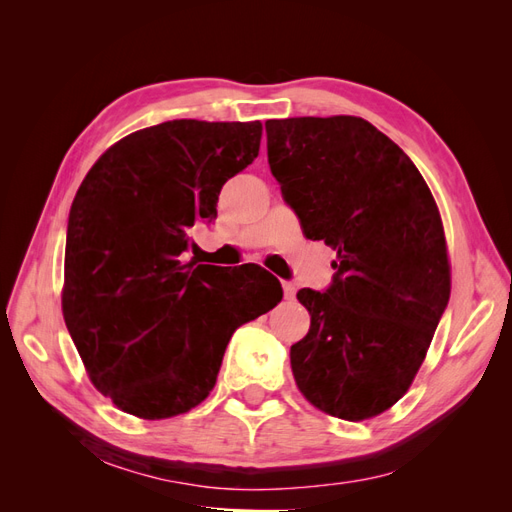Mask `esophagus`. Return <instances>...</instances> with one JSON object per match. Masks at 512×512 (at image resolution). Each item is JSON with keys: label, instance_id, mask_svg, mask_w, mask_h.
<instances>
[{"label": "esophagus", "instance_id": "obj_1", "mask_svg": "<svg viewBox=\"0 0 512 512\" xmlns=\"http://www.w3.org/2000/svg\"><path fill=\"white\" fill-rule=\"evenodd\" d=\"M282 288H284V297H286L288 301H292L294 297H297V286H294L292 282H284Z\"/></svg>", "mask_w": 512, "mask_h": 512}]
</instances>
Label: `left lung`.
Wrapping results in <instances>:
<instances>
[{"label": "left lung", "mask_w": 512, "mask_h": 512, "mask_svg": "<svg viewBox=\"0 0 512 512\" xmlns=\"http://www.w3.org/2000/svg\"><path fill=\"white\" fill-rule=\"evenodd\" d=\"M267 156L307 239L337 252L312 327L290 348L299 391L363 421L408 391L451 297L440 213L414 162L361 117L269 119Z\"/></svg>", "instance_id": "left-lung-1"}]
</instances>
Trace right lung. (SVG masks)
Instances as JSON below:
<instances>
[{
	"mask_svg": "<svg viewBox=\"0 0 512 512\" xmlns=\"http://www.w3.org/2000/svg\"><path fill=\"white\" fill-rule=\"evenodd\" d=\"M260 136V121H164L121 138L74 196L61 305L91 382L123 412L156 421L198 406L235 329L282 301L260 267L179 260Z\"/></svg>",
	"mask_w": 512,
	"mask_h": 512,
	"instance_id": "obj_1",
	"label": "right lung"
}]
</instances>
